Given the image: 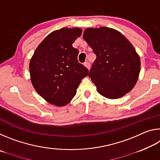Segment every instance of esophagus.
I'll use <instances>...</instances> for the list:
<instances>
[{
  "label": "esophagus",
  "mask_w": 160,
  "mask_h": 160,
  "mask_svg": "<svg viewBox=\"0 0 160 160\" xmlns=\"http://www.w3.org/2000/svg\"><path fill=\"white\" fill-rule=\"evenodd\" d=\"M84 66H85L88 70H90V64L88 62H85V63H84Z\"/></svg>",
  "instance_id": "obj_1"
}]
</instances>
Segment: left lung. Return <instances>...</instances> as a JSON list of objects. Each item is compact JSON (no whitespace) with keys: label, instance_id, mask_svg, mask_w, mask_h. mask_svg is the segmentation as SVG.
Instances as JSON below:
<instances>
[{"label":"left lung","instance_id":"1","mask_svg":"<svg viewBox=\"0 0 160 160\" xmlns=\"http://www.w3.org/2000/svg\"><path fill=\"white\" fill-rule=\"evenodd\" d=\"M84 40L97 58L89 77L97 90L108 99H117L129 92L138 79L140 59L123 35L112 28L86 29Z\"/></svg>","mask_w":160,"mask_h":160}]
</instances>
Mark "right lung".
Here are the masks:
<instances>
[{"label":"right lung","mask_w":160,"mask_h":160,"mask_svg":"<svg viewBox=\"0 0 160 160\" xmlns=\"http://www.w3.org/2000/svg\"><path fill=\"white\" fill-rule=\"evenodd\" d=\"M80 28H63L43 40L29 63L31 81L46 101L57 107L68 104L88 69L78 62L79 51L72 47L81 36Z\"/></svg>","instance_id":"obj_1"}]
</instances>
